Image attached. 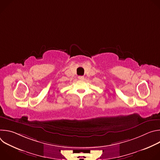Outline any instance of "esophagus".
<instances>
[{"mask_svg":"<svg viewBox=\"0 0 160 160\" xmlns=\"http://www.w3.org/2000/svg\"><path fill=\"white\" fill-rule=\"evenodd\" d=\"M78 78V79L80 80H84V77H83V76H79Z\"/></svg>","mask_w":160,"mask_h":160,"instance_id":"1","label":"esophagus"}]
</instances>
